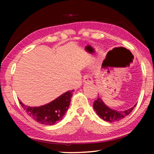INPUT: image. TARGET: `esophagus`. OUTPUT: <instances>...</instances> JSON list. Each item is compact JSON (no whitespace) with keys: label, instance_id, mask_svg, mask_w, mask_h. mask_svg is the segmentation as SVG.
<instances>
[{"label":"esophagus","instance_id":"esophagus-1","mask_svg":"<svg viewBox=\"0 0 154 154\" xmlns=\"http://www.w3.org/2000/svg\"><path fill=\"white\" fill-rule=\"evenodd\" d=\"M83 82H85V83H87V82H92V77L90 76V75H84L83 76Z\"/></svg>","mask_w":154,"mask_h":154}]
</instances>
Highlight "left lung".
Returning a JSON list of instances; mask_svg holds the SVG:
<instances>
[{
  "label": "left lung",
  "mask_w": 154,
  "mask_h": 154,
  "mask_svg": "<svg viewBox=\"0 0 154 154\" xmlns=\"http://www.w3.org/2000/svg\"><path fill=\"white\" fill-rule=\"evenodd\" d=\"M136 104L128 110L124 111H116L112 110V109H109L108 106H106L102 102V99L99 96L93 104V108L99 116L104 121L110 122V123L119 121L120 120L124 119L132 112Z\"/></svg>",
  "instance_id": "obj_1"
}]
</instances>
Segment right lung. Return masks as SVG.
I'll return each mask as SVG.
<instances>
[{"label":"right lung","mask_w":154,"mask_h":154,"mask_svg":"<svg viewBox=\"0 0 154 154\" xmlns=\"http://www.w3.org/2000/svg\"><path fill=\"white\" fill-rule=\"evenodd\" d=\"M72 91L65 92L49 104L38 107L26 106L20 100L19 102L27 114L38 123L52 125L61 121L64 116L70 104Z\"/></svg>","instance_id":"1"}]
</instances>
